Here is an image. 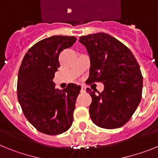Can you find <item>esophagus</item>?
<instances>
[{
    "instance_id": "esophagus-1",
    "label": "esophagus",
    "mask_w": 158,
    "mask_h": 158,
    "mask_svg": "<svg viewBox=\"0 0 158 158\" xmlns=\"http://www.w3.org/2000/svg\"><path fill=\"white\" fill-rule=\"evenodd\" d=\"M85 91H86V89H85V87H83V86H82V87H81V92H85Z\"/></svg>"
}]
</instances>
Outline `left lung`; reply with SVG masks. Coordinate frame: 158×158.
<instances>
[{"mask_svg":"<svg viewBox=\"0 0 158 158\" xmlns=\"http://www.w3.org/2000/svg\"><path fill=\"white\" fill-rule=\"evenodd\" d=\"M90 56L87 84L101 82L104 90L97 94L90 88L89 107L93 123L104 129L122 127L132 117L142 98L143 78L131 51L107 33L79 37Z\"/></svg>","mask_w":158,"mask_h":158,"instance_id":"left-lung-1","label":"left lung"}]
</instances>
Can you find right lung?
I'll list each match as a JSON object with an SVG mask.
<instances>
[{"instance_id":"1","label":"right lung","mask_w":158,"mask_h":158,"mask_svg":"<svg viewBox=\"0 0 158 158\" xmlns=\"http://www.w3.org/2000/svg\"><path fill=\"white\" fill-rule=\"evenodd\" d=\"M75 41V36L65 35L42 40L29 48L19 69V103L28 122L44 134H62L73 123L75 101L81 87L69 83L64 90H59L53 79L60 67V53Z\"/></svg>"}]
</instances>
